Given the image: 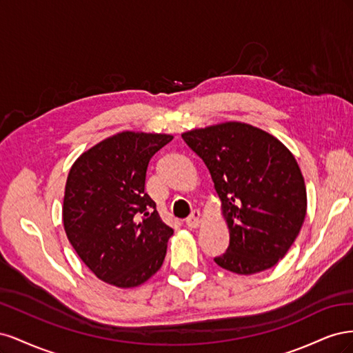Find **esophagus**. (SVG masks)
<instances>
[{"mask_svg":"<svg viewBox=\"0 0 353 353\" xmlns=\"http://www.w3.org/2000/svg\"><path fill=\"white\" fill-rule=\"evenodd\" d=\"M200 222H201V215H200L199 210H194V212L191 213V215L185 219V223H187L188 228H197V227L200 225Z\"/></svg>","mask_w":353,"mask_h":353,"instance_id":"34e87169","label":"esophagus"}]
</instances>
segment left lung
<instances>
[{
  "label": "left lung",
  "mask_w": 353,
  "mask_h": 353,
  "mask_svg": "<svg viewBox=\"0 0 353 353\" xmlns=\"http://www.w3.org/2000/svg\"><path fill=\"white\" fill-rule=\"evenodd\" d=\"M208 166L230 230L221 268L258 274L284 258L306 216V187L292 152L259 128L225 122L183 134Z\"/></svg>",
  "instance_id": "8db88e82"
}]
</instances>
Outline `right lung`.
<instances>
[{"instance_id": "add662e5", "label": "right lung", "mask_w": 353, "mask_h": 353, "mask_svg": "<svg viewBox=\"0 0 353 353\" xmlns=\"http://www.w3.org/2000/svg\"><path fill=\"white\" fill-rule=\"evenodd\" d=\"M172 138L123 131L83 152L70 168L63 225L81 261L104 283L137 287L163 263L174 230L144 187L148 162Z\"/></svg>"}]
</instances>
